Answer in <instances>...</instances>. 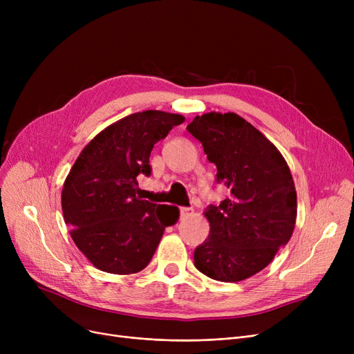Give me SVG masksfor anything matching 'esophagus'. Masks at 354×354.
Listing matches in <instances>:
<instances>
[{"instance_id": "1", "label": "esophagus", "mask_w": 354, "mask_h": 354, "mask_svg": "<svg viewBox=\"0 0 354 354\" xmlns=\"http://www.w3.org/2000/svg\"><path fill=\"white\" fill-rule=\"evenodd\" d=\"M192 212H194L192 208H188V207H182V208H180V216H188V215H191Z\"/></svg>"}]
</instances>
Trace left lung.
<instances>
[{
	"instance_id": "left-lung-1",
	"label": "left lung",
	"mask_w": 354,
	"mask_h": 354,
	"mask_svg": "<svg viewBox=\"0 0 354 354\" xmlns=\"http://www.w3.org/2000/svg\"><path fill=\"white\" fill-rule=\"evenodd\" d=\"M208 160L216 182L231 196L209 205V235L195 250V267L216 281L236 283L264 270L294 231L297 192L280 151L236 113L196 116L187 126Z\"/></svg>"
}]
</instances>
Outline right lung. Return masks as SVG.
Instances as JSON below:
<instances>
[{"mask_svg": "<svg viewBox=\"0 0 354 354\" xmlns=\"http://www.w3.org/2000/svg\"><path fill=\"white\" fill-rule=\"evenodd\" d=\"M185 118L160 110L129 115L93 138L70 169L62 191L64 222L74 244L96 268L135 274L149 263L179 209L136 196L149 156Z\"/></svg>", "mask_w": 354, "mask_h": 354, "instance_id": "add662e5", "label": "right lung"}]
</instances>
